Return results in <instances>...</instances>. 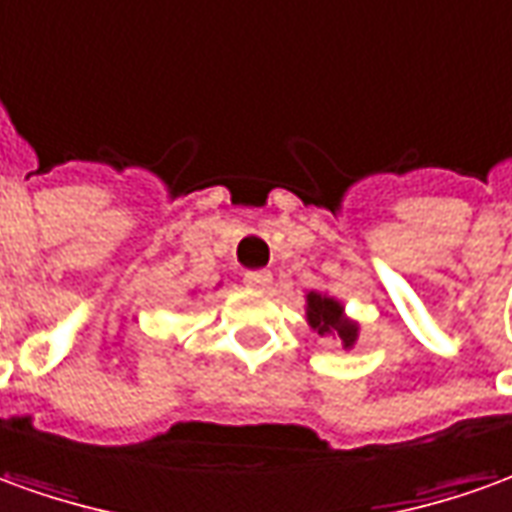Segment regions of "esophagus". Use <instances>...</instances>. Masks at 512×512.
I'll return each mask as SVG.
<instances>
[{
	"label": "esophagus",
	"instance_id": "34e87169",
	"mask_svg": "<svg viewBox=\"0 0 512 512\" xmlns=\"http://www.w3.org/2000/svg\"><path fill=\"white\" fill-rule=\"evenodd\" d=\"M246 285H252V288H268L271 285V271H249L244 277Z\"/></svg>",
	"mask_w": 512,
	"mask_h": 512
}]
</instances>
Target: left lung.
I'll list each match as a JSON object with an SVG mask.
<instances>
[{
    "mask_svg": "<svg viewBox=\"0 0 512 512\" xmlns=\"http://www.w3.org/2000/svg\"><path fill=\"white\" fill-rule=\"evenodd\" d=\"M305 302V318L310 330L318 332L321 338H327V335L338 338L343 343V349H355L360 324L346 316V310L335 296L321 291H307Z\"/></svg>",
    "mask_w": 512,
    "mask_h": 512,
    "instance_id": "8db88e82",
    "label": "left lung"
}]
</instances>
